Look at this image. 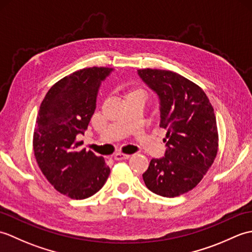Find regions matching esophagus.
Wrapping results in <instances>:
<instances>
[{
  "instance_id": "34e87169",
  "label": "esophagus",
  "mask_w": 252,
  "mask_h": 252,
  "mask_svg": "<svg viewBox=\"0 0 252 252\" xmlns=\"http://www.w3.org/2000/svg\"><path fill=\"white\" fill-rule=\"evenodd\" d=\"M114 157H115V159H116V160H125V159L130 158V155H127V154H122V153H116Z\"/></svg>"
}]
</instances>
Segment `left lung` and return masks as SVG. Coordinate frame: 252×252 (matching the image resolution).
Listing matches in <instances>:
<instances>
[{
	"label": "left lung",
	"mask_w": 252,
	"mask_h": 252,
	"mask_svg": "<svg viewBox=\"0 0 252 252\" xmlns=\"http://www.w3.org/2000/svg\"><path fill=\"white\" fill-rule=\"evenodd\" d=\"M137 73L157 94L160 126L167 130L164 157L151 160L143 180L155 194L180 196L199 183L217 157L213 107L201 88L179 73L149 68Z\"/></svg>",
	"instance_id": "obj_1"
}]
</instances>
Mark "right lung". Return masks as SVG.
<instances>
[{"instance_id": "1", "label": "right lung", "mask_w": 252, "mask_h": 252, "mask_svg": "<svg viewBox=\"0 0 252 252\" xmlns=\"http://www.w3.org/2000/svg\"><path fill=\"white\" fill-rule=\"evenodd\" d=\"M112 68H84L56 82L40 106L33 133V152L42 173L55 189L72 199H85L106 183L110 169L101 156L85 148L84 134L96 108L101 81Z\"/></svg>"}]
</instances>
